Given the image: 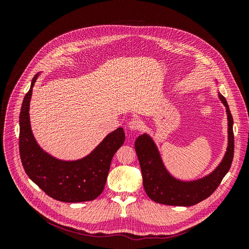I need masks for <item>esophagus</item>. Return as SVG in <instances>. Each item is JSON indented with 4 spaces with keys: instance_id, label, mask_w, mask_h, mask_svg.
I'll return each mask as SVG.
<instances>
[{
    "instance_id": "esophagus-1",
    "label": "esophagus",
    "mask_w": 249,
    "mask_h": 249,
    "mask_svg": "<svg viewBox=\"0 0 249 249\" xmlns=\"http://www.w3.org/2000/svg\"><path fill=\"white\" fill-rule=\"evenodd\" d=\"M143 126V124L140 119L138 118H132L130 120L129 123V127L130 130H133V131H138V130H141Z\"/></svg>"
}]
</instances>
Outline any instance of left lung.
<instances>
[{"label": "left lung", "instance_id": "8db88e82", "mask_svg": "<svg viewBox=\"0 0 249 249\" xmlns=\"http://www.w3.org/2000/svg\"><path fill=\"white\" fill-rule=\"evenodd\" d=\"M218 96L227 108L229 143L222 161L210 175L189 182L173 178L165 168L159 150L152 137L147 134H143L135 141V150L142 172L143 187L152 200L168 206H194L208 198L229 172L235 147L232 132L233 120L225 97L220 93H218Z\"/></svg>", "mask_w": 249, "mask_h": 249}]
</instances>
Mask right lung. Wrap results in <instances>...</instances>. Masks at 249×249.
Returning a JSON list of instances; mask_svg holds the SVG:
<instances>
[{
    "label": "right lung",
    "mask_w": 249,
    "mask_h": 249,
    "mask_svg": "<svg viewBox=\"0 0 249 249\" xmlns=\"http://www.w3.org/2000/svg\"><path fill=\"white\" fill-rule=\"evenodd\" d=\"M31 87L22 101L19 114V155L28 177L49 196L63 202H82L95 199L104 191L112 158L124 144L123 127L108 134L88 156L76 161H62L52 157L36 142L30 124Z\"/></svg>",
    "instance_id": "right-lung-1"
}]
</instances>
